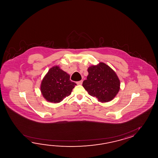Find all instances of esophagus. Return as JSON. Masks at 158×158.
Returning a JSON list of instances; mask_svg holds the SVG:
<instances>
[{
  "instance_id": "obj_1",
  "label": "esophagus",
  "mask_w": 158,
  "mask_h": 158,
  "mask_svg": "<svg viewBox=\"0 0 158 158\" xmlns=\"http://www.w3.org/2000/svg\"><path fill=\"white\" fill-rule=\"evenodd\" d=\"M82 82H83V81L82 80L78 81V82H77V85H82Z\"/></svg>"
}]
</instances>
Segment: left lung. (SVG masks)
I'll use <instances>...</instances> for the list:
<instances>
[{"instance_id": "1", "label": "left lung", "mask_w": 158, "mask_h": 158, "mask_svg": "<svg viewBox=\"0 0 158 158\" xmlns=\"http://www.w3.org/2000/svg\"><path fill=\"white\" fill-rule=\"evenodd\" d=\"M87 71L89 74L82 86L89 94L102 103L112 101L120 89V81L115 72L103 62L89 67Z\"/></svg>"}]
</instances>
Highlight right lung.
Segmentation results:
<instances>
[{"mask_svg":"<svg viewBox=\"0 0 158 158\" xmlns=\"http://www.w3.org/2000/svg\"><path fill=\"white\" fill-rule=\"evenodd\" d=\"M76 85L70 80L69 74L55 65L44 76L40 84V91L46 101L59 103L71 95Z\"/></svg>","mask_w":158,"mask_h":158,"instance_id":"right-lung-1","label":"right lung"}]
</instances>
